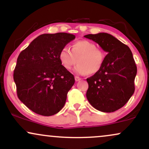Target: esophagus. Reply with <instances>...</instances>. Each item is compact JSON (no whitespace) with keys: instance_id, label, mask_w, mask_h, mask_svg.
Returning <instances> with one entry per match:
<instances>
[{"instance_id":"esophagus-1","label":"esophagus","mask_w":149,"mask_h":149,"mask_svg":"<svg viewBox=\"0 0 149 149\" xmlns=\"http://www.w3.org/2000/svg\"><path fill=\"white\" fill-rule=\"evenodd\" d=\"M81 80V78H80V77H78V76H75V80H76V82L79 81V80Z\"/></svg>"}]
</instances>
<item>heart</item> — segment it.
<instances>
[{
  "label": "heart",
  "instance_id": "1",
  "mask_svg": "<svg viewBox=\"0 0 149 149\" xmlns=\"http://www.w3.org/2000/svg\"><path fill=\"white\" fill-rule=\"evenodd\" d=\"M59 60L66 69L70 70L78 62L75 71L79 74H95L103 66L105 54L89 40H79L73 44L71 50L64 47L60 50Z\"/></svg>",
  "mask_w": 149,
  "mask_h": 149
}]
</instances>
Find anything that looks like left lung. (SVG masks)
I'll list each match as a JSON object with an SVG mask.
<instances>
[{
    "label": "left lung",
    "mask_w": 149,
    "mask_h": 149,
    "mask_svg": "<svg viewBox=\"0 0 149 149\" xmlns=\"http://www.w3.org/2000/svg\"><path fill=\"white\" fill-rule=\"evenodd\" d=\"M86 38L97 42L107 52L100 71L87 78L86 97L97 110L111 113L118 110L134 92L136 66L127 45L107 33L88 34Z\"/></svg>",
    "instance_id": "obj_1"
}]
</instances>
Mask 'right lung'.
<instances>
[{
    "label": "right lung",
    "instance_id": "right-lung-1",
    "mask_svg": "<svg viewBox=\"0 0 149 149\" xmlns=\"http://www.w3.org/2000/svg\"><path fill=\"white\" fill-rule=\"evenodd\" d=\"M75 38L67 33L42 34L20 52L13 75L17 96L36 113L52 116L64 107L75 79L59 54Z\"/></svg>",
    "mask_w": 149,
    "mask_h": 149
}]
</instances>
